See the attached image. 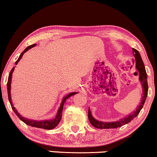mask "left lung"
Returning <instances> with one entry per match:
<instances>
[{"mask_svg":"<svg viewBox=\"0 0 157 157\" xmlns=\"http://www.w3.org/2000/svg\"><path fill=\"white\" fill-rule=\"evenodd\" d=\"M133 55L135 56V66H136V69L139 71V79L141 84V86L143 87V96L141 98L140 103L139 104L138 106H137L136 110L132 111V113H129L127 117H124L123 119H119V121H111V122H103V121H100L94 119L92 117V113H91L90 108H89L88 111V118L89 121L93 127H96L98 129H112V128H117V127H120L121 126L126 124L130 122L132 120L137 117L140 113V110L144 107V105L146 101L147 95H148V82H147V73L146 71V68H145L144 63L143 62L141 57L138 51L135 49H132Z\"/></svg>","mask_w":157,"mask_h":157,"instance_id":"1","label":"left lung"}]
</instances>
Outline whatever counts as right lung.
<instances>
[{
    "mask_svg": "<svg viewBox=\"0 0 157 157\" xmlns=\"http://www.w3.org/2000/svg\"><path fill=\"white\" fill-rule=\"evenodd\" d=\"M35 46H36V44H33V45H30V46H28V47H27L26 49H25L24 51L22 52V54H21V55H19L18 59H17V60L15 62V64H16V65H17V64L19 63V61L21 59V58L22 57L23 55H24L25 52L28 51V49H31V48H33ZM13 70H14V67H13V68L11 69V71H10V73H9V78H8V82H7L8 98H9V102H10L11 108H12V109H13V112H14V113H16V115L19 117V119H20L21 121H22L23 122L25 123V124H28L29 126H31V127H37V128L45 129H52L55 128V127L58 125V124L59 123V121H60V120H61L62 112H63L64 103H65V101H66V100L68 99L70 97L74 95V94H76L77 92H72V93H70V94H67V96H65V98H63V101H62V102H61V105H60V106H59V109H58L57 113V115H56V117H55V119H51V120H43V121H36V120L28 119H26V118L22 117V116H21L20 114H19L18 112H17V111L16 110V108L13 107V104H12V102H11V78H12V73H13Z\"/></svg>",
    "mask_w": 157,
    "mask_h": 157,
    "instance_id": "obj_1",
    "label": "right lung"
}]
</instances>
